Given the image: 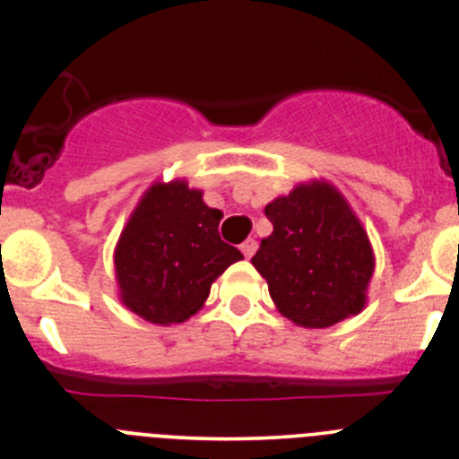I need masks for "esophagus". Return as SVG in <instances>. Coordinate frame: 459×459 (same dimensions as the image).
I'll list each match as a JSON object with an SVG mask.
<instances>
[{
    "label": "esophagus",
    "mask_w": 459,
    "mask_h": 459,
    "mask_svg": "<svg viewBox=\"0 0 459 459\" xmlns=\"http://www.w3.org/2000/svg\"><path fill=\"white\" fill-rule=\"evenodd\" d=\"M257 251V242L253 238H248L247 242L242 244V253H244V257H253V253Z\"/></svg>",
    "instance_id": "1"
}]
</instances>
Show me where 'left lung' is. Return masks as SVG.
Returning a JSON list of instances; mask_svg holds the SVG:
<instances>
[{"mask_svg": "<svg viewBox=\"0 0 459 459\" xmlns=\"http://www.w3.org/2000/svg\"><path fill=\"white\" fill-rule=\"evenodd\" d=\"M264 212L273 233L251 262L281 316L326 328L362 311L375 259L344 197L331 184H299Z\"/></svg>", "mask_w": 459, "mask_h": 459, "instance_id": "8db88e82", "label": "left lung"}]
</instances>
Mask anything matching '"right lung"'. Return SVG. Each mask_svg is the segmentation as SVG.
I'll use <instances>...</instances> for the list:
<instances>
[{"label":"right lung","instance_id":"obj_1","mask_svg":"<svg viewBox=\"0 0 459 459\" xmlns=\"http://www.w3.org/2000/svg\"><path fill=\"white\" fill-rule=\"evenodd\" d=\"M220 220L186 182L148 188L115 248L122 302L161 326L195 316L212 281L244 257L220 238Z\"/></svg>","mask_w":459,"mask_h":459}]
</instances>
